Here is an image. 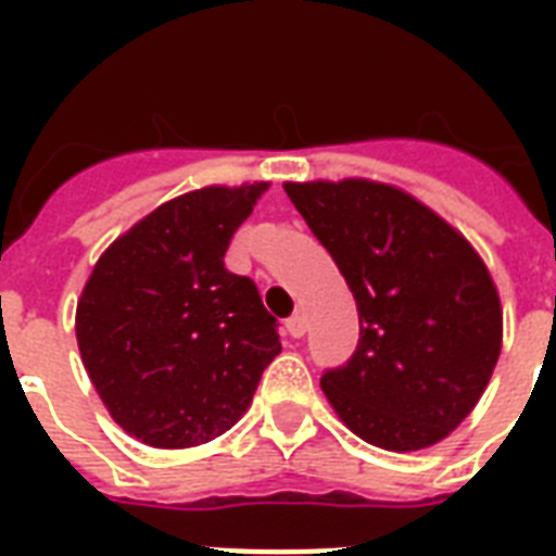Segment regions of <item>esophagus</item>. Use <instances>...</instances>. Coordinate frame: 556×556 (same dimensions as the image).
<instances>
[{"mask_svg":"<svg viewBox=\"0 0 556 556\" xmlns=\"http://www.w3.org/2000/svg\"><path fill=\"white\" fill-rule=\"evenodd\" d=\"M286 331L291 334V338H303V334H305V317H303V314H294V317H288Z\"/></svg>","mask_w":556,"mask_h":556,"instance_id":"1","label":"esophagus"}]
</instances>
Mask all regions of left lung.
<instances>
[{"label":"left lung","mask_w":556,"mask_h":556,"mask_svg":"<svg viewBox=\"0 0 556 556\" xmlns=\"http://www.w3.org/2000/svg\"><path fill=\"white\" fill-rule=\"evenodd\" d=\"M346 277L361 314L355 355L320 387L375 447H430L465 421L500 361L502 308L465 236L397 187L346 178L286 185Z\"/></svg>","instance_id":"obj_1"}]
</instances>
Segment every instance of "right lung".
<instances>
[{
    "label": "right lung",
    "mask_w": 556,
    "mask_h": 556,
    "mask_svg": "<svg viewBox=\"0 0 556 556\" xmlns=\"http://www.w3.org/2000/svg\"><path fill=\"white\" fill-rule=\"evenodd\" d=\"M265 190L204 187L161 204L109 244L83 288V366L109 415L150 447H195L230 430L282 352L253 279L225 268Z\"/></svg>",
    "instance_id": "obj_1"
}]
</instances>
